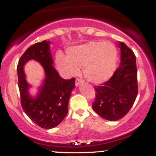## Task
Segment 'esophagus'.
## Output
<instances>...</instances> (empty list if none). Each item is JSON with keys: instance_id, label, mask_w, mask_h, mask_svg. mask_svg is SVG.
I'll use <instances>...</instances> for the list:
<instances>
[{"instance_id": "obj_1", "label": "esophagus", "mask_w": 156, "mask_h": 156, "mask_svg": "<svg viewBox=\"0 0 156 156\" xmlns=\"http://www.w3.org/2000/svg\"><path fill=\"white\" fill-rule=\"evenodd\" d=\"M83 80L80 79V78H76V80H75V86L76 87L79 86V85L83 83Z\"/></svg>"}]
</instances>
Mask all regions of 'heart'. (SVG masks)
Returning <instances> with one entry per match:
<instances>
[{
  "instance_id": "b5f03b06",
  "label": "heart",
  "mask_w": 156,
  "mask_h": 156,
  "mask_svg": "<svg viewBox=\"0 0 156 156\" xmlns=\"http://www.w3.org/2000/svg\"><path fill=\"white\" fill-rule=\"evenodd\" d=\"M66 54L67 56L58 52L56 64L67 75L78 74L79 66L83 67V73L89 81L100 83L109 79L115 69L118 52L110 42L92 41L68 48Z\"/></svg>"
}]
</instances>
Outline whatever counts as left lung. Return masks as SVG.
Segmentation results:
<instances>
[{"label": "left lung", "mask_w": 156, "mask_h": 156, "mask_svg": "<svg viewBox=\"0 0 156 156\" xmlns=\"http://www.w3.org/2000/svg\"><path fill=\"white\" fill-rule=\"evenodd\" d=\"M121 64L110 79L95 87V99L92 109L101 117L118 121L126 115L138 95L136 59L134 52L120 42Z\"/></svg>", "instance_id": "obj_1"}]
</instances>
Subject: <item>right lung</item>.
<instances>
[{
	"label": "right lung",
	"instance_id": "right-lung-1",
	"mask_svg": "<svg viewBox=\"0 0 156 156\" xmlns=\"http://www.w3.org/2000/svg\"><path fill=\"white\" fill-rule=\"evenodd\" d=\"M50 41H43L29 47L18 61V87L23 110L37 125L44 129L58 126L68 112V104L71 92L75 88V78L65 80L60 76L53 64L49 49ZM30 59L41 63L45 71L46 78L35 98L28 92L29 85L25 81L23 66Z\"/></svg>",
	"mask_w": 156,
	"mask_h": 156
}]
</instances>
